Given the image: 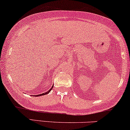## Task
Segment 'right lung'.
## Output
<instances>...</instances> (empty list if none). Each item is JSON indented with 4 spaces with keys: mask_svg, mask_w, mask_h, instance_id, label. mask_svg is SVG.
<instances>
[{
    "mask_svg": "<svg viewBox=\"0 0 130 130\" xmlns=\"http://www.w3.org/2000/svg\"><path fill=\"white\" fill-rule=\"evenodd\" d=\"M53 88V86H52V88H51L50 89V90H49V91H47V92H45V93H42V94H39V95H37V96H41V95H46V94H47V93H48L49 92H50V91H51V90H52V88Z\"/></svg>",
    "mask_w": 130,
    "mask_h": 130,
    "instance_id": "add662e5",
    "label": "right lung"
}]
</instances>
